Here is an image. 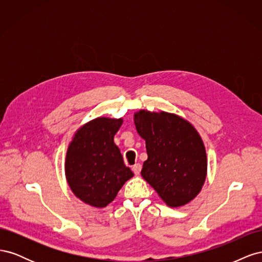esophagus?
Wrapping results in <instances>:
<instances>
[{
	"label": "esophagus",
	"mask_w": 262,
	"mask_h": 262,
	"mask_svg": "<svg viewBox=\"0 0 262 262\" xmlns=\"http://www.w3.org/2000/svg\"><path fill=\"white\" fill-rule=\"evenodd\" d=\"M141 168H142V165L139 164V163L132 166V170H133L134 173H136V175H139L140 171H141Z\"/></svg>",
	"instance_id": "esophagus-1"
}]
</instances>
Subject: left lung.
<instances>
[{"label":"left lung","mask_w":262,"mask_h":262,"mask_svg":"<svg viewBox=\"0 0 262 262\" xmlns=\"http://www.w3.org/2000/svg\"><path fill=\"white\" fill-rule=\"evenodd\" d=\"M133 120L147 152L142 177L170 208L192 201L200 193L208 170L199 132L186 119L166 112L140 110Z\"/></svg>","instance_id":"8db88e82"}]
</instances>
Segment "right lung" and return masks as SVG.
<instances>
[{"instance_id": "obj_1", "label": "right lung", "mask_w": 262, "mask_h": 262, "mask_svg": "<svg viewBox=\"0 0 262 262\" xmlns=\"http://www.w3.org/2000/svg\"><path fill=\"white\" fill-rule=\"evenodd\" d=\"M122 122V118L93 119L77 129L68 146L64 169L69 187L91 207L106 208L133 177L114 142Z\"/></svg>"}]
</instances>
